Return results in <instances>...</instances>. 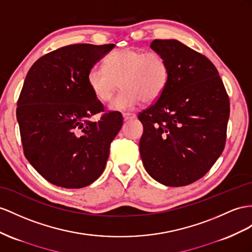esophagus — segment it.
<instances>
[{
    "label": "esophagus",
    "instance_id": "esophagus-1",
    "mask_svg": "<svg viewBox=\"0 0 252 252\" xmlns=\"http://www.w3.org/2000/svg\"><path fill=\"white\" fill-rule=\"evenodd\" d=\"M122 116H124L125 121H126V120H132V119L136 118V115L133 114V113H124V114H122Z\"/></svg>",
    "mask_w": 252,
    "mask_h": 252
}]
</instances>
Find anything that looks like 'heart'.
I'll return each instance as SVG.
<instances>
[{"instance_id": "b5f03b06", "label": "heart", "mask_w": 252, "mask_h": 252, "mask_svg": "<svg viewBox=\"0 0 252 252\" xmlns=\"http://www.w3.org/2000/svg\"><path fill=\"white\" fill-rule=\"evenodd\" d=\"M170 79L169 63L163 55L125 48L109 54L104 67L94 66L87 73V85L100 102L111 101L120 86L124 90L109 105L112 111H126L140 102L158 100Z\"/></svg>"}]
</instances>
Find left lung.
I'll return each instance as SVG.
<instances>
[{"instance_id": "8db88e82", "label": "left lung", "mask_w": 252, "mask_h": 252, "mask_svg": "<svg viewBox=\"0 0 252 252\" xmlns=\"http://www.w3.org/2000/svg\"><path fill=\"white\" fill-rule=\"evenodd\" d=\"M150 47L168 62L170 79L158 101L138 114L139 152L154 180L179 188L202 178L220 157L230 101L208 57L176 39H156Z\"/></svg>"}]
</instances>
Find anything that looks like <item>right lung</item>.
<instances>
[{
    "label": "right lung",
    "instance_id": "add662e5",
    "mask_svg": "<svg viewBox=\"0 0 252 252\" xmlns=\"http://www.w3.org/2000/svg\"><path fill=\"white\" fill-rule=\"evenodd\" d=\"M115 44H71L40 57L25 77L17 103L24 156L56 186L82 189L105 168L122 115L104 112L87 85V73Z\"/></svg>",
    "mask_w": 252,
    "mask_h": 252
}]
</instances>
